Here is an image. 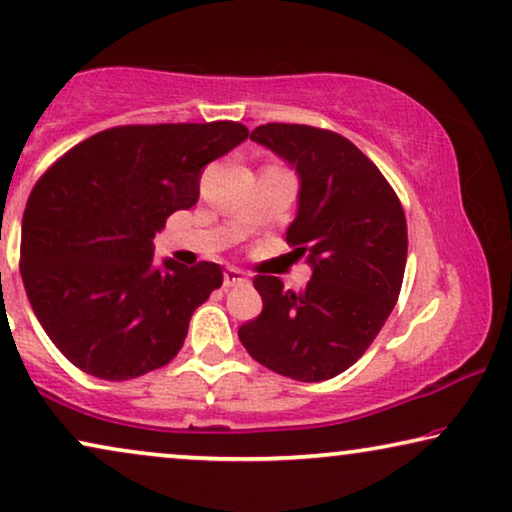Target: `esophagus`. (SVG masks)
Masks as SVG:
<instances>
[{
    "mask_svg": "<svg viewBox=\"0 0 512 512\" xmlns=\"http://www.w3.org/2000/svg\"><path fill=\"white\" fill-rule=\"evenodd\" d=\"M244 282H247V277H244L242 270H237V268L223 270V286H240Z\"/></svg>",
    "mask_w": 512,
    "mask_h": 512,
    "instance_id": "esophagus-1",
    "label": "esophagus"
}]
</instances>
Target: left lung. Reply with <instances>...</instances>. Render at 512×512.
<instances>
[{"mask_svg":"<svg viewBox=\"0 0 512 512\" xmlns=\"http://www.w3.org/2000/svg\"><path fill=\"white\" fill-rule=\"evenodd\" d=\"M298 174L296 219L286 242L307 256L305 289L284 291L258 275L263 312L237 335L265 368L300 382L345 373L366 352L401 293L408 226L382 172L349 142L312 125L268 123L251 130Z\"/></svg>","mask_w":512,"mask_h":512,"instance_id":"1","label":"left lung"}]
</instances>
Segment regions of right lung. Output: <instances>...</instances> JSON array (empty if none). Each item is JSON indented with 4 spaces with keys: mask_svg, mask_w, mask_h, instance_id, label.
I'll return each instance as SVG.
<instances>
[{
    "mask_svg": "<svg viewBox=\"0 0 512 512\" xmlns=\"http://www.w3.org/2000/svg\"><path fill=\"white\" fill-rule=\"evenodd\" d=\"M249 137L233 121L121 125L67 151L32 188L20 275L53 345L100 380L170 363L223 272L153 258L167 216L200 198L205 165Z\"/></svg>",
    "mask_w": 512,
    "mask_h": 512,
    "instance_id": "obj_1",
    "label": "right lung"
}]
</instances>
